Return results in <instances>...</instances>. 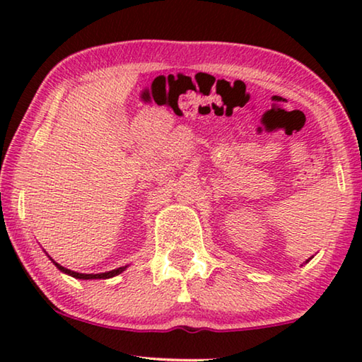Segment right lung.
Here are the masks:
<instances>
[{"label": "right lung", "mask_w": 362, "mask_h": 362, "mask_svg": "<svg viewBox=\"0 0 362 362\" xmlns=\"http://www.w3.org/2000/svg\"><path fill=\"white\" fill-rule=\"evenodd\" d=\"M54 263H56V262H54ZM56 267L60 269V272H64V273H66V274H70V276L76 278V279H107V278L116 276V274H119L121 272H124V268H126V267H121V268L112 269V272H107V273H99V274H83V273L71 272V269H69V268H64V267H60L59 263H56Z\"/></svg>", "instance_id": "1"}]
</instances>
